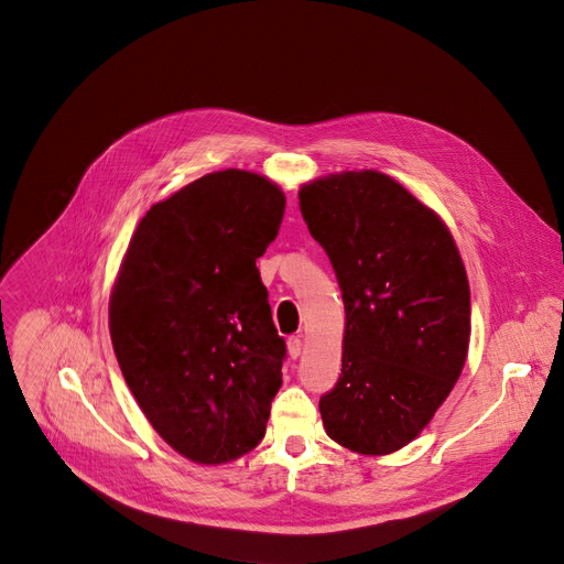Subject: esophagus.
<instances>
[{
    "instance_id": "obj_1",
    "label": "esophagus",
    "mask_w": 564,
    "mask_h": 564,
    "mask_svg": "<svg viewBox=\"0 0 564 564\" xmlns=\"http://www.w3.org/2000/svg\"><path fill=\"white\" fill-rule=\"evenodd\" d=\"M286 350H289L291 359H297V357H301V352H303V339L301 337H289Z\"/></svg>"
}]
</instances>
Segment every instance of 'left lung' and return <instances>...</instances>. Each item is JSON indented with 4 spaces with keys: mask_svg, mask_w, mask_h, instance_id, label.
Segmentation results:
<instances>
[{
    "mask_svg": "<svg viewBox=\"0 0 564 564\" xmlns=\"http://www.w3.org/2000/svg\"><path fill=\"white\" fill-rule=\"evenodd\" d=\"M297 197L346 307L341 376L318 401L325 433L361 455L393 453L435 416L465 367V263L442 218L382 173L329 175Z\"/></svg>",
    "mask_w": 564,
    "mask_h": 564,
    "instance_id": "obj_1",
    "label": "left lung"
}]
</instances>
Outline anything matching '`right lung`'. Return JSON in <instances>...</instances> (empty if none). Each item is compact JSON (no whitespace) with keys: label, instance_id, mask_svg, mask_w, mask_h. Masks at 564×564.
<instances>
[{"label":"right lung","instance_id":"obj_1","mask_svg":"<svg viewBox=\"0 0 564 564\" xmlns=\"http://www.w3.org/2000/svg\"><path fill=\"white\" fill-rule=\"evenodd\" d=\"M286 197L267 177L220 171L141 218L109 303L127 387L184 457L220 465L254 448L282 387L286 344L257 259Z\"/></svg>","mask_w":564,"mask_h":564}]
</instances>
